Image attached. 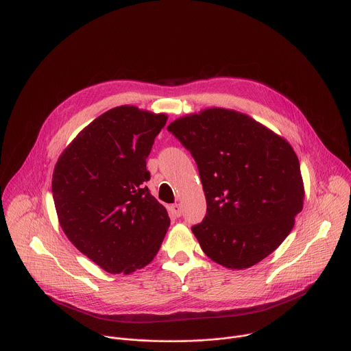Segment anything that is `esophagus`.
Returning a JSON list of instances; mask_svg holds the SVG:
<instances>
[{"label": "esophagus", "mask_w": 351, "mask_h": 351, "mask_svg": "<svg viewBox=\"0 0 351 351\" xmlns=\"http://www.w3.org/2000/svg\"><path fill=\"white\" fill-rule=\"evenodd\" d=\"M169 213L171 217H180L182 213V208L180 204H171L169 206Z\"/></svg>", "instance_id": "34e87169"}]
</instances>
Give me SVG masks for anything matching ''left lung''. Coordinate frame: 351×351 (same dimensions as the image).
Returning <instances> with one entry per match:
<instances>
[{
    "mask_svg": "<svg viewBox=\"0 0 351 351\" xmlns=\"http://www.w3.org/2000/svg\"><path fill=\"white\" fill-rule=\"evenodd\" d=\"M192 154L207 214L192 228L203 252L232 270L251 267L289 234L304 186L291 144L247 114L206 108L167 126Z\"/></svg>",
    "mask_w": 351,
    "mask_h": 351,
    "instance_id": "1",
    "label": "left lung"
}]
</instances>
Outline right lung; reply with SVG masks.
<instances>
[{"instance_id": "obj_1", "label": "right lung", "mask_w": 351, "mask_h": 351, "mask_svg": "<svg viewBox=\"0 0 351 351\" xmlns=\"http://www.w3.org/2000/svg\"><path fill=\"white\" fill-rule=\"evenodd\" d=\"M166 114L121 106L101 114L59 156L52 192L69 240L108 273L152 262L170 226L167 210L144 185L147 158Z\"/></svg>"}]
</instances>
